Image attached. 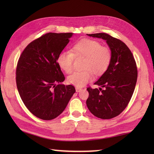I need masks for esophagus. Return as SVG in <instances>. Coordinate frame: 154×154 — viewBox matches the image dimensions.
I'll use <instances>...</instances> for the list:
<instances>
[{
	"instance_id": "34e87169",
	"label": "esophagus",
	"mask_w": 154,
	"mask_h": 154,
	"mask_svg": "<svg viewBox=\"0 0 154 154\" xmlns=\"http://www.w3.org/2000/svg\"><path fill=\"white\" fill-rule=\"evenodd\" d=\"M75 90H76V92L78 93V92H80V91L82 90V89H81V88L76 87H75Z\"/></svg>"
}]
</instances>
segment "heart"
<instances>
[{"label":"heart","instance_id":"obj_1","mask_svg":"<svg viewBox=\"0 0 154 154\" xmlns=\"http://www.w3.org/2000/svg\"><path fill=\"white\" fill-rule=\"evenodd\" d=\"M74 56L84 57V70L75 71L67 77V82L77 87L89 83L92 79V73L97 76L105 72L112 60L110 49L91 39L81 40L73 45L71 51H62L59 54L57 63L65 73H70L73 70Z\"/></svg>","mask_w":154,"mask_h":154}]
</instances>
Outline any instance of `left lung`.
<instances>
[{
    "label": "left lung",
    "instance_id": "8db88e82",
    "mask_svg": "<svg viewBox=\"0 0 154 154\" xmlns=\"http://www.w3.org/2000/svg\"><path fill=\"white\" fill-rule=\"evenodd\" d=\"M87 35L105 40L112 53L109 67L94 83L99 89H87L89 93L87 106L99 119H112L125 109L131 99L138 77L136 61L130 49L119 39L105 33Z\"/></svg>",
    "mask_w": 154,
    "mask_h": 154
}]
</instances>
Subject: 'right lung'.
<instances>
[{
  "instance_id": "obj_1",
  "label": "right lung",
  "mask_w": 154,
  "mask_h": 154,
  "mask_svg": "<svg viewBox=\"0 0 154 154\" xmlns=\"http://www.w3.org/2000/svg\"><path fill=\"white\" fill-rule=\"evenodd\" d=\"M73 33H48L29 44L20 56L16 85L23 103L39 119L50 120L66 108L75 87L61 83L63 73L57 62L59 54Z\"/></svg>"
}]
</instances>
